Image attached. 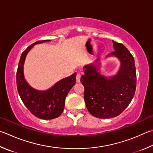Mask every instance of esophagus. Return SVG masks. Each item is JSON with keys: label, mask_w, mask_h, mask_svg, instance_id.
Masks as SVG:
<instances>
[{"label": "esophagus", "mask_w": 153, "mask_h": 153, "mask_svg": "<svg viewBox=\"0 0 153 153\" xmlns=\"http://www.w3.org/2000/svg\"><path fill=\"white\" fill-rule=\"evenodd\" d=\"M80 77H81V75H80V74H77L76 75V82L77 83L80 82Z\"/></svg>", "instance_id": "1"}]
</instances>
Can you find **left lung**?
Instances as JSON below:
<instances>
[{
	"instance_id": "1",
	"label": "left lung",
	"mask_w": 153,
	"mask_h": 153,
	"mask_svg": "<svg viewBox=\"0 0 153 153\" xmlns=\"http://www.w3.org/2000/svg\"><path fill=\"white\" fill-rule=\"evenodd\" d=\"M114 51L107 57H117L120 69L115 76L106 77L100 73V64L84 67L81 77L84 86V100L91 115L98 118L116 117L123 112L134 96L137 74L134 57L122 43L112 41Z\"/></svg>"
}]
</instances>
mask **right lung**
I'll list each match as a JSON object with an SVG mask.
<instances>
[{"label": "right lung", "instance_id": "1", "mask_svg": "<svg viewBox=\"0 0 153 153\" xmlns=\"http://www.w3.org/2000/svg\"><path fill=\"white\" fill-rule=\"evenodd\" d=\"M50 41H38L29 46L22 53L16 71V86L21 100L36 117L51 120L59 117L65 106V100L76 82V73L57 82L47 90L40 91L32 88L25 79L23 66L27 53L36 44Z\"/></svg>", "mask_w": 153, "mask_h": 153}]
</instances>
